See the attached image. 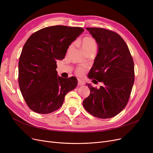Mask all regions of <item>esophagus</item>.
<instances>
[{
  "mask_svg": "<svg viewBox=\"0 0 153 153\" xmlns=\"http://www.w3.org/2000/svg\"><path fill=\"white\" fill-rule=\"evenodd\" d=\"M78 85H84L85 84V83L83 80L78 79Z\"/></svg>",
  "mask_w": 153,
  "mask_h": 153,
  "instance_id": "obj_1",
  "label": "esophagus"
}]
</instances>
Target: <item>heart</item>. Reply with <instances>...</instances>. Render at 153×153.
<instances>
[{"mask_svg": "<svg viewBox=\"0 0 153 153\" xmlns=\"http://www.w3.org/2000/svg\"><path fill=\"white\" fill-rule=\"evenodd\" d=\"M80 45L82 48L84 50L85 52L87 53L89 52H95V51L96 50L97 48V43L96 40L91 38V37L89 36H86L84 37L81 41H80ZM71 48V46L69 47L68 51ZM85 71V68L83 67H79L76 69V73L78 75H83V73Z\"/></svg>", "mask_w": 153, "mask_h": 153, "instance_id": "heart-1", "label": "heart"}]
</instances>
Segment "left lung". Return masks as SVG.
I'll return each mask as SVG.
<instances>
[{"instance_id":"1","label":"left lung","mask_w":153,"mask_h":153,"mask_svg":"<svg viewBox=\"0 0 153 153\" xmlns=\"http://www.w3.org/2000/svg\"><path fill=\"white\" fill-rule=\"evenodd\" d=\"M86 29L98 45L88 77L103 85L98 89L86 84L91 93L83 106L94 117H113L125 108L130 97L135 80L133 60L126 43L115 32L96 27Z\"/></svg>"}]
</instances>
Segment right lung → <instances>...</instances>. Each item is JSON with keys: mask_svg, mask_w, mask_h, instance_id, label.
I'll use <instances>...</instances> for the list:
<instances>
[{"mask_svg": "<svg viewBox=\"0 0 153 153\" xmlns=\"http://www.w3.org/2000/svg\"><path fill=\"white\" fill-rule=\"evenodd\" d=\"M84 31L82 27H45L27 40L18 62V84L30 109L49 114L62 105L64 97L76 87L74 76L57 75V61L62 60L69 46Z\"/></svg>", "mask_w": 153, "mask_h": 153, "instance_id": "1", "label": "right lung"}]
</instances>
